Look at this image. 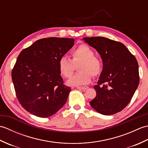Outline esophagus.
<instances>
[{
    "label": "esophagus",
    "mask_w": 148,
    "mask_h": 148,
    "mask_svg": "<svg viewBox=\"0 0 148 148\" xmlns=\"http://www.w3.org/2000/svg\"><path fill=\"white\" fill-rule=\"evenodd\" d=\"M77 88L79 89V90H86V89L88 88V86H77Z\"/></svg>",
    "instance_id": "1"
}]
</instances>
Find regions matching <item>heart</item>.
<instances>
[{"instance_id": "heart-1", "label": "heart", "mask_w": 148, "mask_h": 148, "mask_svg": "<svg viewBox=\"0 0 148 148\" xmlns=\"http://www.w3.org/2000/svg\"><path fill=\"white\" fill-rule=\"evenodd\" d=\"M71 60L63 56L58 62L60 73L65 78L71 77L76 66L80 64L78 66L80 72L68 81L69 85H85L92 80V75L97 77L101 74L103 69L101 60L95 56V52L88 45L82 44L78 46L71 51Z\"/></svg>"}]
</instances>
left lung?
Returning a JSON list of instances; mask_svg holds the SVG:
<instances>
[{"label": "left lung", "mask_w": 148, "mask_h": 148, "mask_svg": "<svg viewBox=\"0 0 148 148\" xmlns=\"http://www.w3.org/2000/svg\"><path fill=\"white\" fill-rule=\"evenodd\" d=\"M83 39L99 52L103 62L102 73L93 86L97 95L90 105L102 114H116L129 103L139 85L137 60L121 42L103 37Z\"/></svg>", "instance_id": "1"}]
</instances>
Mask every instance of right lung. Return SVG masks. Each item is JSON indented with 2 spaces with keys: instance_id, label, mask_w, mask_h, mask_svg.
Segmentation results:
<instances>
[{
  "instance_id": "right-lung-1",
  "label": "right lung",
  "mask_w": 148,
  "mask_h": 148,
  "mask_svg": "<svg viewBox=\"0 0 148 148\" xmlns=\"http://www.w3.org/2000/svg\"><path fill=\"white\" fill-rule=\"evenodd\" d=\"M74 45V39L48 37L21 51L11 77L17 99L26 111L47 118L65 104L71 89L64 84L58 62Z\"/></svg>"
}]
</instances>
